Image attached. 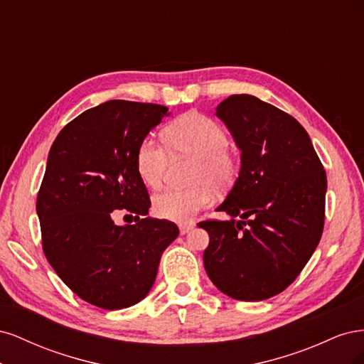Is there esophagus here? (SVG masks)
Here are the masks:
<instances>
[{
	"label": "esophagus",
	"instance_id": "34e87169",
	"mask_svg": "<svg viewBox=\"0 0 364 364\" xmlns=\"http://www.w3.org/2000/svg\"><path fill=\"white\" fill-rule=\"evenodd\" d=\"M191 229H193V225H191V223H181V225H179V232H181V235L188 234Z\"/></svg>",
	"mask_w": 364,
	"mask_h": 364
}]
</instances>
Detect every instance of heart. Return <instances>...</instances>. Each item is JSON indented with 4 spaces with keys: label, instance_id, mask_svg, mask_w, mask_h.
Here are the masks:
<instances>
[{
    "label": "heart",
    "instance_id": "obj_1",
    "mask_svg": "<svg viewBox=\"0 0 364 364\" xmlns=\"http://www.w3.org/2000/svg\"><path fill=\"white\" fill-rule=\"evenodd\" d=\"M164 141L171 150L150 136L136 149L135 164L141 181L149 188L162 186L165 171L173 158H194L186 190H168L153 199V213L171 222H188L213 200V188L222 191L232 185L237 171V158L229 151V136L217 121L199 112H190L174 119L164 130Z\"/></svg>",
    "mask_w": 364,
    "mask_h": 364
}]
</instances>
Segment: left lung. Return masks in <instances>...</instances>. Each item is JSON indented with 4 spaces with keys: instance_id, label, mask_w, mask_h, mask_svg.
<instances>
[{
    "instance_id": "8db88e82",
    "label": "left lung",
    "mask_w": 364,
    "mask_h": 364,
    "mask_svg": "<svg viewBox=\"0 0 364 364\" xmlns=\"http://www.w3.org/2000/svg\"><path fill=\"white\" fill-rule=\"evenodd\" d=\"M215 115L241 151V168L217 208L230 218L197 225L209 235L205 270L229 297L264 301L289 287L321 241L326 174L306 130L281 109L240 94Z\"/></svg>"
}]
</instances>
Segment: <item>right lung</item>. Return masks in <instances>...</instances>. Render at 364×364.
I'll return each instance as SVG.
<instances>
[{
    "mask_svg": "<svg viewBox=\"0 0 364 364\" xmlns=\"http://www.w3.org/2000/svg\"><path fill=\"white\" fill-rule=\"evenodd\" d=\"M168 115L161 105L109 100L74 118L50 149L36 202L42 249L59 278L103 310L144 299L179 235L168 220L146 217L150 197L135 164L139 142ZM117 208L137 223L115 225Z\"/></svg>",
    "mask_w": 364,
    "mask_h": 364,
    "instance_id": "1",
    "label": "right lung"
}]
</instances>
